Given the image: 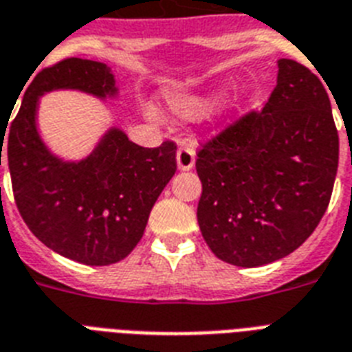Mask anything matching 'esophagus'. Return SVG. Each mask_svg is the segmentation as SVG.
Here are the masks:
<instances>
[{"instance_id": "1", "label": "esophagus", "mask_w": 352, "mask_h": 352, "mask_svg": "<svg viewBox=\"0 0 352 352\" xmlns=\"http://www.w3.org/2000/svg\"><path fill=\"white\" fill-rule=\"evenodd\" d=\"M193 164H195V151H193L192 146H181L177 149V168L181 171L192 170Z\"/></svg>"}]
</instances>
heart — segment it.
Wrapping results in <instances>:
<instances>
[{
    "label": "heart",
    "instance_id": "1",
    "mask_svg": "<svg viewBox=\"0 0 352 352\" xmlns=\"http://www.w3.org/2000/svg\"><path fill=\"white\" fill-rule=\"evenodd\" d=\"M214 104V96L210 95H175L170 96L168 106L181 117H197L203 115Z\"/></svg>",
    "mask_w": 352,
    "mask_h": 352
}]
</instances>
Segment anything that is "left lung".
Masks as SVG:
<instances>
[{
    "instance_id": "obj_1",
    "label": "left lung",
    "mask_w": 352,
    "mask_h": 352,
    "mask_svg": "<svg viewBox=\"0 0 352 352\" xmlns=\"http://www.w3.org/2000/svg\"><path fill=\"white\" fill-rule=\"evenodd\" d=\"M261 111H248L199 149V228L210 250L254 268L289 256L331 201L340 140L325 85L281 58Z\"/></svg>"
}]
</instances>
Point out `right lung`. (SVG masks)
<instances>
[{
  "instance_id": "add662e5",
  "label": "right lung",
  "mask_w": 352,
  "mask_h": 352,
  "mask_svg": "<svg viewBox=\"0 0 352 352\" xmlns=\"http://www.w3.org/2000/svg\"><path fill=\"white\" fill-rule=\"evenodd\" d=\"M78 89L98 98L117 95L106 63L65 58L41 69L25 91L18 115L0 129L14 201L25 225L45 246L73 261L104 267L127 257L142 239L149 212L177 171V146L142 148L111 127L87 159L63 162L36 129L38 98Z\"/></svg>"
}]
</instances>
